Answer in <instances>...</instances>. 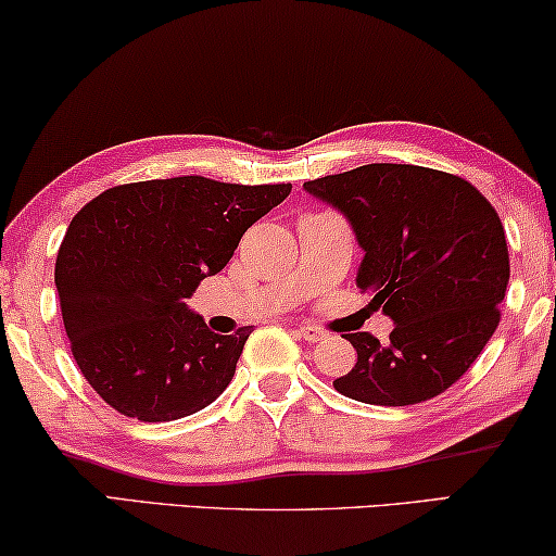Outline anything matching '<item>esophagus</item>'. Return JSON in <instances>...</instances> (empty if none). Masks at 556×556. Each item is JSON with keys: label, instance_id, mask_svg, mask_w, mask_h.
<instances>
[{"label": "esophagus", "instance_id": "34e87169", "mask_svg": "<svg viewBox=\"0 0 556 556\" xmlns=\"http://www.w3.org/2000/svg\"><path fill=\"white\" fill-rule=\"evenodd\" d=\"M296 334H300V339H304V342H319V339H325V331L312 325H300L296 327Z\"/></svg>", "mask_w": 556, "mask_h": 556}]
</instances>
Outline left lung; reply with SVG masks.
<instances>
[{
	"instance_id": "obj_1",
	"label": "left lung",
	"mask_w": 556,
	"mask_h": 556,
	"mask_svg": "<svg viewBox=\"0 0 556 556\" xmlns=\"http://www.w3.org/2000/svg\"><path fill=\"white\" fill-rule=\"evenodd\" d=\"M304 189L350 219L364 250L357 287L394 321L387 344L346 334L357 364L337 392L379 407L442 394L500 325L509 285L500 214L467 179L414 164H364Z\"/></svg>"
}]
</instances>
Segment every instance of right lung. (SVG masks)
<instances>
[{
  "label": "right lung",
  "instance_id": "right-lung-1",
  "mask_svg": "<svg viewBox=\"0 0 556 556\" xmlns=\"http://www.w3.org/2000/svg\"><path fill=\"white\" fill-rule=\"evenodd\" d=\"M289 192L292 185L149 179L106 189L74 214L54 285L74 362L112 409L172 421L225 392L252 327L217 334L185 300Z\"/></svg>",
  "mask_w": 556,
  "mask_h": 556
}]
</instances>
